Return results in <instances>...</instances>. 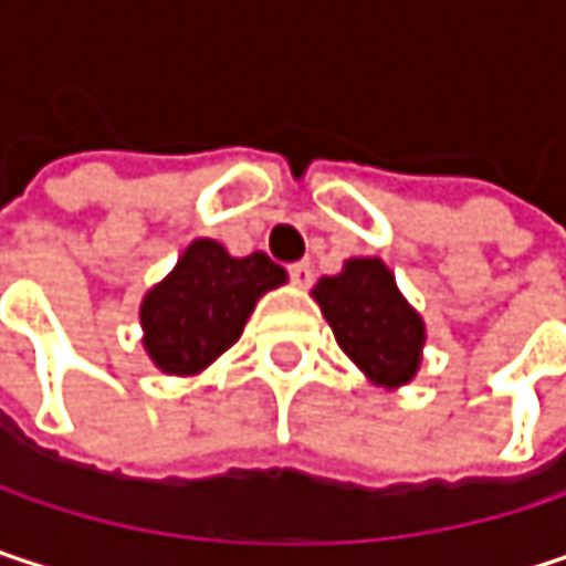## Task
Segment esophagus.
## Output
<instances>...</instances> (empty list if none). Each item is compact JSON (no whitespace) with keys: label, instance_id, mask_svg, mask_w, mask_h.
Here are the masks:
<instances>
[{"label":"esophagus","instance_id":"esophagus-1","mask_svg":"<svg viewBox=\"0 0 566 566\" xmlns=\"http://www.w3.org/2000/svg\"><path fill=\"white\" fill-rule=\"evenodd\" d=\"M287 275H291V282L297 284V287H304V284L311 282L314 269H311V262H294V265H287Z\"/></svg>","mask_w":566,"mask_h":566}]
</instances>
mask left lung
Instances as JSON below:
<instances>
[{"mask_svg": "<svg viewBox=\"0 0 566 566\" xmlns=\"http://www.w3.org/2000/svg\"><path fill=\"white\" fill-rule=\"evenodd\" d=\"M311 294L340 350L370 384L399 390L419 374L426 321L402 297L384 259H347L337 275H324Z\"/></svg>", "mask_w": 566, "mask_h": 566, "instance_id": "obj_1", "label": "left lung"}]
</instances>
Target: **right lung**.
<instances>
[{
	"label": "right lung",
	"mask_w": 566,
	"mask_h": 566,
	"mask_svg": "<svg viewBox=\"0 0 566 566\" xmlns=\"http://www.w3.org/2000/svg\"><path fill=\"white\" fill-rule=\"evenodd\" d=\"M284 282L287 272L265 252L239 259L216 239H192L140 301L147 357L170 377L202 374L242 337L259 297Z\"/></svg>",
	"instance_id": "right-lung-1"
}]
</instances>
